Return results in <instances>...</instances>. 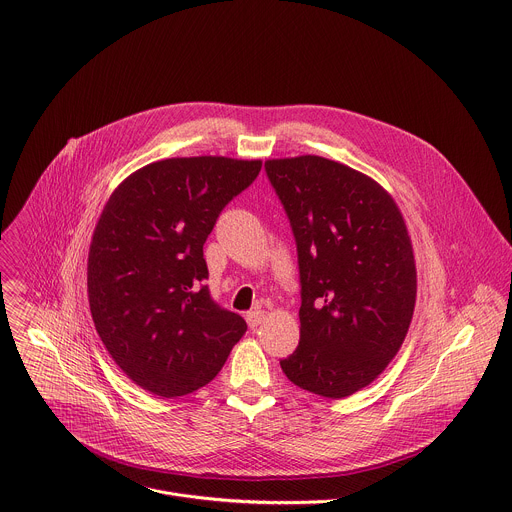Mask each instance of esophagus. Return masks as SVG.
I'll return each mask as SVG.
<instances>
[{"mask_svg":"<svg viewBox=\"0 0 512 512\" xmlns=\"http://www.w3.org/2000/svg\"><path fill=\"white\" fill-rule=\"evenodd\" d=\"M264 319H266V313L262 309H252L246 313V321H248L250 329H256L258 325H262Z\"/></svg>","mask_w":512,"mask_h":512,"instance_id":"obj_1","label":"esophagus"}]
</instances>
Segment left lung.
I'll return each mask as SVG.
<instances>
[{
	"mask_svg": "<svg viewBox=\"0 0 512 512\" xmlns=\"http://www.w3.org/2000/svg\"><path fill=\"white\" fill-rule=\"evenodd\" d=\"M299 266V345L280 365L295 386L345 398L398 353L416 303V264L392 197L363 173L319 157L268 159Z\"/></svg>",
	"mask_w": 512,
	"mask_h": 512,
	"instance_id": "8db88e82",
	"label": "left lung"
}]
</instances>
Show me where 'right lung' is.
<instances>
[{"mask_svg": "<svg viewBox=\"0 0 512 512\" xmlns=\"http://www.w3.org/2000/svg\"><path fill=\"white\" fill-rule=\"evenodd\" d=\"M262 161L173 157L132 173L106 203L88 252L96 331L138 386L177 398L209 384L246 333L211 297L203 244Z\"/></svg>", "mask_w": 512, "mask_h": 512, "instance_id": "obj_1", "label": "right lung"}]
</instances>
